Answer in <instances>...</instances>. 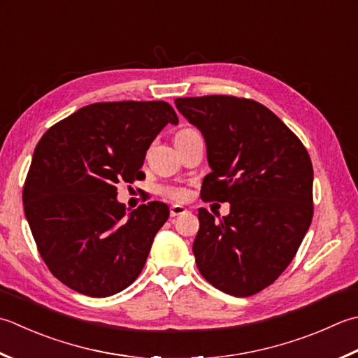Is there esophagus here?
<instances>
[{"label":"esophagus","instance_id":"obj_1","mask_svg":"<svg viewBox=\"0 0 358 358\" xmlns=\"http://www.w3.org/2000/svg\"><path fill=\"white\" fill-rule=\"evenodd\" d=\"M185 213H186V209L183 206H180V205H172L171 206V217H177V215L185 214Z\"/></svg>","mask_w":358,"mask_h":358}]
</instances>
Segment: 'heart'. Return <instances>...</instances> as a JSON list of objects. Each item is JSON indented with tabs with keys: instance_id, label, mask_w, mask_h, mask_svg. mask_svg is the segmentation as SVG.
Returning a JSON list of instances; mask_svg holds the SVG:
<instances>
[{
	"instance_id": "heart-1",
	"label": "heart",
	"mask_w": 358,
	"mask_h": 358,
	"mask_svg": "<svg viewBox=\"0 0 358 358\" xmlns=\"http://www.w3.org/2000/svg\"><path fill=\"white\" fill-rule=\"evenodd\" d=\"M186 130H192V129H185L181 131H186ZM159 192L163 197L173 200V201H185L189 197V191L185 186H175V185H167L163 186L159 189Z\"/></svg>"
}]
</instances>
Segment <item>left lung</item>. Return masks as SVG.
<instances>
[{"instance_id":"8db88e82","label":"left lung","mask_w":358,"mask_h":358,"mask_svg":"<svg viewBox=\"0 0 358 358\" xmlns=\"http://www.w3.org/2000/svg\"><path fill=\"white\" fill-rule=\"evenodd\" d=\"M203 133L213 172L203 201H228L215 220L199 209L192 251L201 276L233 296L256 295L289 267L313 217V167L301 139L265 105L245 97H180Z\"/></svg>"}]
</instances>
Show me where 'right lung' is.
<instances>
[{"label":"right lung","instance_id":"obj_1","mask_svg":"<svg viewBox=\"0 0 358 358\" xmlns=\"http://www.w3.org/2000/svg\"><path fill=\"white\" fill-rule=\"evenodd\" d=\"M178 117L164 101L96 102L49 129L34 150L23 206L49 271L87 296L119 293L143 271L169 219L161 201L129 217L116 185L141 180L145 152Z\"/></svg>","mask_w":358,"mask_h":358}]
</instances>
